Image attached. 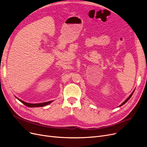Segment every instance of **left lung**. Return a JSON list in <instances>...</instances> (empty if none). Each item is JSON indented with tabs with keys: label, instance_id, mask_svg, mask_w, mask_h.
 I'll return each instance as SVG.
<instances>
[{
	"label": "left lung",
	"instance_id": "obj_1",
	"mask_svg": "<svg viewBox=\"0 0 147 147\" xmlns=\"http://www.w3.org/2000/svg\"><path fill=\"white\" fill-rule=\"evenodd\" d=\"M134 91H135V90H134L133 91V92H132V94H131L130 95V96H129V97H128V98H127V99H126L125 100V101L124 102H123V103H122V104H121V105H120V106H119V107H120V106H121V105H124V104H125V103H126V102L127 101H128V100H129V99H130V98H131V96H132V95H133V94H134Z\"/></svg>",
	"mask_w": 147,
	"mask_h": 147
}]
</instances>
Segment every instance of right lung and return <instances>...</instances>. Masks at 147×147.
I'll return each instance as SVG.
<instances>
[{"instance_id":"1","label":"right lung","mask_w":147,"mask_h":147,"mask_svg":"<svg viewBox=\"0 0 147 147\" xmlns=\"http://www.w3.org/2000/svg\"><path fill=\"white\" fill-rule=\"evenodd\" d=\"M17 98V97H16ZM20 102H21L22 104H24V105H26V106L28 107H43V106H46L48 104H49L50 103H51L52 101H49V102H43V103H39V104H30V103H27L26 102L24 101H22V100L17 98Z\"/></svg>"}]
</instances>
